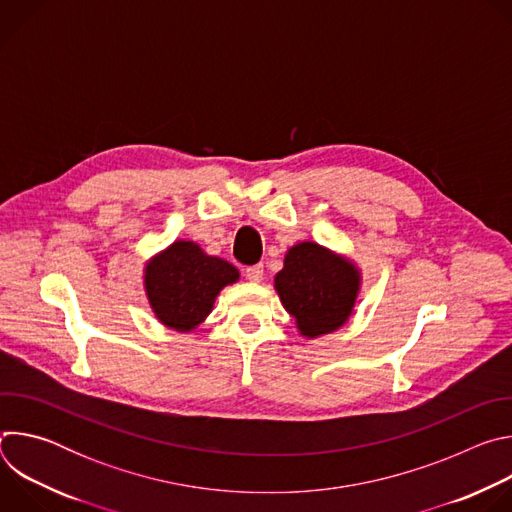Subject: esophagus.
I'll use <instances>...</instances> for the list:
<instances>
[{
	"mask_svg": "<svg viewBox=\"0 0 512 512\" xmlns=\"http://www.w3.org/2000/svg\"><path fill=\"white\" fill-rule=\"evenodd\" d=\"M245 277H247L249 281H253V283H259V281L263 279V265L259 263V265L247 267V269H245Z\"/></svg>",
	"mask_w": 512,
	"mask_h": 512,
	"instance_id": "obj_1",
	"label": "esophagus"
}]
</instances>
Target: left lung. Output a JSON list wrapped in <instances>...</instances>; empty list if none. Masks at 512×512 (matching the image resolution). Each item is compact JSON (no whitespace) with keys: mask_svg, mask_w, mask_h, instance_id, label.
<instances>
[{"mask_svg":"<svg viewBox=\"0 0 512 512\" xmlns=\"http://www.w3.org/2000/svg\"><path fill=\"white\" fill-rule=\"evenodd\" d=\"M360 281V269L348 257L302 241L287 249L273 287L283 308L296 318L300 334L312 340L348 322Z\"/></svg>","mask_w":512,"mask_h":512,"instance_id":"obj_1","label":"left lung"}]
</instances>
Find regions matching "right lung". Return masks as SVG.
Here are the masks:
<instances>
[{
	"instance_id": "1",
	"label": "right lung",
	"mask_w": 512,
	"mask_h": 512,
	"mask_svg": "<svg viewBox=\"0 0 512 512\" xmlns=\"http://www.w3.org/2000/svg\"><path fill=\"white\" fill-rule=\"evenodd\" d=\"M239 281V269L206 255L194 241H174L143 269V289L156 318L172 330L190 332L212 312L221 289Z\"/></svg>"
}]
</instances>
